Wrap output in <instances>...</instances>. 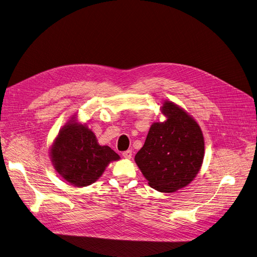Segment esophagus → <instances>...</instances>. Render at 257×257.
Wrapping results in <instances>:
<instances>
[{
    "label": "esophagus",
    "mask_w": 257,
    "mask_h": 257,
    "mask_svg": "<svg viewBox=\"0 0 257 257\" xmlns=\"http://www.w3.org/2000/svg\"><path fill=\"white\" fill-rule=\"evenodd\" d=\"M123 156H124V158H126V159H131V157H132V151H131V150H127V151L123 152Z\"/></svg>",
    "instance_id": "34e87169"
}]
</instances>
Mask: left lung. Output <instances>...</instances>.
Segmentation results:
<instances>
[{
  "instance_id": "left-lung-1",
  "label": "left lung",
  "mask_w": 257,
  "mask_h": 257,
  "mask_svg": "<svg viewBox=\"0 0 257 257\" xmlns=\"http://www.w3.org/2000/svg\"><path fill=\"white\" fill-rule=\"evenodd\" d=\"M166 119L154 121L134 160L154 190L174 193L190 184L204 159V138L197 120L169 100L160 106Z\"/></svg>"
}]
</instances>
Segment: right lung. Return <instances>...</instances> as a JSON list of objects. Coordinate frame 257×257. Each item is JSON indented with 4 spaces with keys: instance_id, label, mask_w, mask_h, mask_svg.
Returning a JSON list of instances; mask_svg holds the SVG:
<instances>
[{
    "instance_id": "1",
    "label": "right lung",
    "mask_w": 257,
    "mask_h": 257,
    "mask_svg": "<svg viewBox=\"0 0 257 257\" xmlns=\"http://www.w3.org/2000/svg\"><path fill=\"white\" fill-rule=\"evenodd\" d=\"M50 158L60 177L76 187L96 182L105 169L120 157L110 147L101 146L86 123L74 114L59 130L50 147Z\"/></svg>"
}]
</instances>
